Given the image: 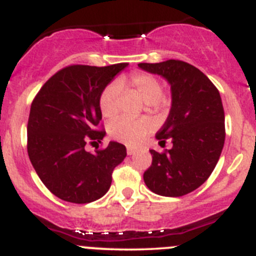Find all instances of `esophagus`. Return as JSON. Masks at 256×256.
<instances>
[{
	"label": "esophagus",
	"mask_w": 256,
	"mask_h": 256,
	"mask_svg": "<svg viewBox=\"0 0 256 256\" xmlns=\"http://www.w3.org/2000/svg\"><path fill=\"white\" fill-rule=\"evenodd\" d=\"M135 154V150L132 148H128V155H134Z\"/></svg>",
	"instance_id": "1"
}]
</instances>
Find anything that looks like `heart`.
<instances>
[{
    "instance_id": "b5f03b06",
    "label": "heart",
    "mask_w": 256,
    "mask_h": 256,
    "mask_svg": "<svg viewBox=\"0 0 256 256\" xmlns=\"http://www.w3.org/2000/svg\"><path fill=\"white\" fill-rule=\"evenodd\" d=\"M131 84L138 95L152 108H162V84L150 74L136 72L131 76ZM122 90L121 81H112L102 90L98 100L101 114L105 118H114L118 114V100ZM152 128V124L148 118H121L112 121L108 126V134L115 140L121 141L126 145L134 146L141 141V138Z\"/></svg>"
}]
</instances>
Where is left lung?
I'll use <instances>...</instances> for the list:
<instances>
[{"label":"left lung","instance_id":"left-lung-1","mask_svg":"<svg viewBox=\"0 0 256 256\" xmlns=\"http://www.w3.org/2000/svg\"><path fill=\"white\" fill-rule=\"evenodd\" d=\"M138 68L158 75L170 85L171 108L156 134L161 146L150 150L152 164L144 174L146 186L161 196L178 198L196 190L214 171L225 141V115L214 84L188 62L168 60L138 64Z\"/></svg>","mask_w":256,"mask_h":256}]
</instances>
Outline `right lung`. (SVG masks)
I'll use <instances>...</instances> for the list:
<instances>
[{
  "label": "right lung",
  "instance_id": "add662e5",
  "mask_svg": "<svg viewBox=\"0 0 256 256\" xmlns=\"http://www.w3.org/2000/svg\"><path fill=\"white\" fill-rule=\"evenodd\" d=\"M128 64L96 68L74 65L54 74L41 88L30 110L27 151L32 166L54 196L88 204L108 191L112 171L126 158V148L110 141L94 154L86 142L104 138L96 131L102 118L100 95Z\"/></svg>",
  "mask_w": 256,
  "mask_h": 256
}]
</instances>
